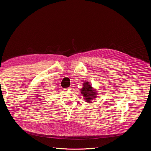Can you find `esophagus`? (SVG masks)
Segmentation results:
<instances>
[{
  "mask_svg": "<svg viewBox=\"0 0 151 151\" xmlns=\"http://www.w3.org/2000/svg\"><path fill=\"white\" fill-rule=\"evenodd\" d=\"M72 86H70V87H69V88H66V89H65V90H66V91H69V90H71L72 89Z\"/></svg>",
  "mask_w": 151,
  "mask_h": 151,
  "instance_id": "1",
  "label": "esophagus"
}]
</instances>
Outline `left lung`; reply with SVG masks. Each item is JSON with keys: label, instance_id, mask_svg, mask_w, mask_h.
<instances>
[{"label": "left lung", "instance_id": "obj_1", "mask_svg": "<svg viewBox=\"0 0 151 151\" xmlns=\"http://www.w3.org/2000/svg\"><path fill=\"white\" fill-rule=\"evenodd\" d=\"M83 87L81 89V92L82 94L83 97L87 103H91L97 95L96 89H94L89 82L86 81L83 83Z\"/></svg>", "mask_w": 151, "mask_h": 151}]
</instances>
